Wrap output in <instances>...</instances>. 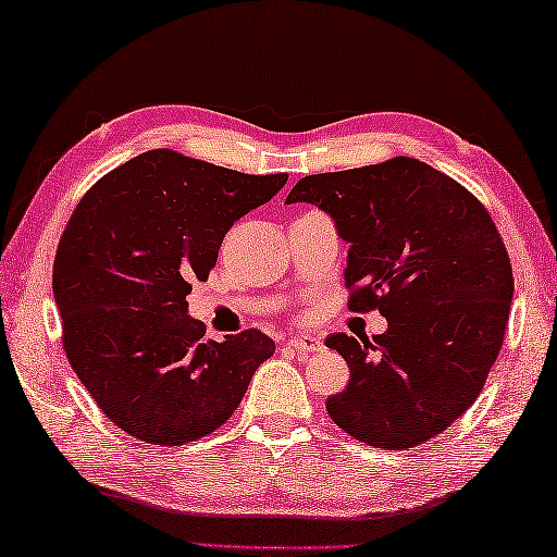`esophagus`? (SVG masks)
<instances>
[{"label": "esophagus", "mask_w": 557, "mask_h": 557, "mask_svg": "<svg viewBox=\"0 0 557 557\" xmlns=\"http://www.w3.org/2000/svg\"><path fill=\"white\" fill-rule=\"evenodd\" d=\"M288 345L300 355H313L323 350V341L315 338V335H294Z\"/></svg>", "instance_id": "esophagus-1"}]
</instances>
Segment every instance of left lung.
Instances as JSON below:
<instances>
[{
  "instance_id": "8db88e82",
  "label": "left lung",
  "mask_w": 557,
  "mask_h": 557,
  "mask_svg": "<svg viewBox=\"0 0 557 557\" xmlns=\"http://www.w3.org/2000/svg\"><path fill=\"white\" fill-rule=\"evenodd\" d=\"M286 202L333 216L350 244V311L387 318L372 341H325L350 368L327 414L375 449L434 440L476 403L504 345L513 269L494 219L457 180L405 154L308 175Z\"/></svg>"
}]
</instances>
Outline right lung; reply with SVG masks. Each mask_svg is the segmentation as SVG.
I'll return each instance as SVG.
<instances>
[{
  "label": "right lung",
  "mask_w": 557,
  "mask_h": 557,
  "mask_svg": "<svg viewBox=\"0 0 557 557\" xmlns=\"http://www.w3.org/2000/svg\"><path fill=\"white\" fill-rule=\"evenodd\" d=\"M286 180L165 148L108 172L73 209L53 259L63 350L103 414L135 440L180 446L212 434L276 350L257 327L205 341L187 296L236 219Z\"/></svg>",
  "instance_id": "right-lung-1"
}]
</instances>
